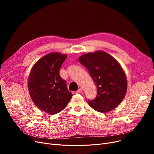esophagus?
<instances>
[{"instance_id":"obj_1","label":"esophagus","mask_w":154,"mask_h":154,"mask_svg":"<svg viewBox=\"0 0 154 154\" xmlns=\"http://www.w3.org/2000/svg\"><path fill=\"white\" fill-rule=\"evenodd\" d=\"M77 93H82V88H79V89L77 90V91L76 92Z\"/></svg>"}]
</instances>
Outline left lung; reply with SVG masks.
<instances>
[{
  "label": "left lung",
  "mask_w": 154,
  "mask_h": 154,
  "mask_svg": "<svg viewBox=\"0 0 154 154\" xmlns=\"http://www.w3.org/2000/svg\"><path fill=\"white\" fill-rule=\"evenodd\" d=\"M97 86L96 98L88 103L99 112L114 109L124 99L127 89L125 73L119 62L107 52L98 51L79 57Z\"/></svg>",
  "instance_id": "obj_1"
}]
</instances>
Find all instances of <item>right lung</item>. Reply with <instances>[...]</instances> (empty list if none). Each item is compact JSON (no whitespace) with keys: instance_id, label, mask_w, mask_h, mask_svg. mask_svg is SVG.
<instances>
[{"instance_id":"add662e5","label":"right lung","mask_w":154,"mask_h":154,"mask_svg":"<svg viewBox=\"0 0 154 154\" xmlns=\"http://www.w3.org/2000/svg\"><path fill=\"white\" fill-rule=\"evenodd\" d=\"M67 55L51 52L40 58L32 67L28 79V89L36 106L54 115L66 108L72 94L59 70Z\"/></svg>"}]
</instances>
